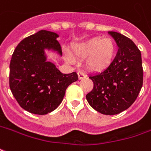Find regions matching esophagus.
Wrapping results in <instances>:
<instances>
[{"label": "esophagus", "mask_w": 151, "mask_h": 151, "mask_svg": "<svg viewBox=\"0 0 151 151\" xmlns=\"http://www.w3.org/2000/svg\"><path fill=\"white\" fill-rule=\"evenodd\" d=\"M78 78L79 79H83L84 78H86V73L84 72H83V71H79L78 73Z\"/></svg>", "instance_id": "esophagus-1"}]
</instances>
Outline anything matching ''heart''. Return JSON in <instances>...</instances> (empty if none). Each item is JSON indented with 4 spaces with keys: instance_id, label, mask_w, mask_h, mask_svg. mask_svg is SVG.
Returning <instances> with one entry per match:
<instances>
[{
    "instance_id": "b5f03b06",
    "label": "heart",
    "mask_w": 151,
    "mask_h": 151,
    "mask_svg": "<svg viewBox=\"0 0 151 151\" xmlns=\"http://www.w3.org/2000/svg\"><path fill=\"white\" fill-rule=\"evenodd\" d=\"M115 53V45L111 38H94L86 42L76 45L73 48V54L77 58H86L85 65L89 70L97 71L108 66ZM68 62H73V58L65 55Z\"/></svg>"
}]
</instances>
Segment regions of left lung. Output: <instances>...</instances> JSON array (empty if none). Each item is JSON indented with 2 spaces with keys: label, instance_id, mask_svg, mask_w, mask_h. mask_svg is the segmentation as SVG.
<instances>
[{
  "label": "left lung",
  "instance_id": "left-lung-1",
  "mask_svg": "<svg viewBox=\"0 0 151 151\" xmlns=\"http://www.w3.org/2000/svg\"><path fill=\"white\" fill-rule=\"evenodd\" d=\"M119 50L103 71L89 75L93 89L86 96L89 105L98 112L114 115L134 103L143 84L142 54L135 43L124 35L109 32Z\"/></svg>",
  "mask_w": 151,
  "mask_h": 151
}]
</instances>
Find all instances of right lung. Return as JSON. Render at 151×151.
<instances>
[{
  "label": "right lung",
  "instance_id": "right-lung-1",
  "mask_svg": "<svg viewBox=\"0 0 151 151\" xmlns=\"http://www.w3.org/2000/svg\"><path fill=\"white\" fill-rule=\"evenodd\" d=\"M59 36L41 30L22 40L9 64V87L19 105L28 112L43 115L55 110L65 91L78 77L76 72L62 73L46 61L44 50L53 49L62 55Z\"/></svg>",
  "mask_w": 151,
  "mask_h": 151
}]
</instances>
